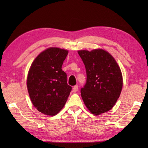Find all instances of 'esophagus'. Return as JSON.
<instances>
[{"label": "esophagus", "instance_id": "1", "mask_svg": "<svg viewBox=\"0 0 148 148\" xmlns=\"http://www.w3.org/2000/svg\"><path fill=\"white\" fill-rule=\"evenodd\" d=\"M78 91V86L77 85H75L73 88H72V92H76Z\"/></svg>", "mask_w": 148, "mask_h": 148}]
</instances>
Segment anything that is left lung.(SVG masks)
Returning a JSON list of instances; mask_svg holds the SVG:
<instances>
[{
    "mask_svg": "<svg viewBox=\"0 0 148 148\" xmlns=\"http://www.w3.org/2000/svg\"><path fill=\"white\" fill-rule=\"evenodd\" d=\"M85 66L86 81L81 95L89 111L95 115L109 111L121 92L123 78L114 58L103 49L78 51Z\"/></svg>",
    "mask_w": 148,
    "mask_h": 148,
    "instance_id": "obj_1",
    "label": "left lung"
}]
</instances>
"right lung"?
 Here are the masks:
<instances>
[{
	"instance_id": "1",
	"label": "right lung",
	"mask_w": 148,
	"mask_h": 148,
	"mask_svg": "<svg viewBox=\"0 0 148 148\" xmlns=\"http://www.w3.org/2000/svg\"><path fill=\"white\" fill-rule=\"evenodd\" d=\"M68 51L49 48L40 53L31 65L27 88L34 107L43 114L53 116L65 104L72 87L62 66Z\"/></svg>"
}]
</instances>
